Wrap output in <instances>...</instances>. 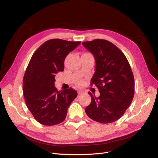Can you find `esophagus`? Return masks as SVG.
<instances>
[{"label":"esophagus","instance_id":"esophagus-1","mask_svg":"<svg viewBox=\"0 0 158 158\" xmlns=\"http://www.w3.org/2000/svg\"><path fill=\"white\" fill-rule=\"evenodd\" d=\"M84 92V91L83 90H78V94H83Z\"/></svg>","mask_w":158,"mask_h":158}]
</instances>
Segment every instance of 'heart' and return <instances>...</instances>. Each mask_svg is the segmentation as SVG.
<instances>
[{"mask_svg": "<svg viewBox=\"0 0 158 158\" xmlns=\"http://www.w3.org/2000/svg\"><path fill=\"white\" fill-rule=\"evenodd\" d=\"M82 83H83V82H82V80H79V81H78V82H77V84H78V85H82Z\"/></svg>", "mask_w": 158, "mask_h": 158, "instance_id": "obj_1", "label": "heart"}]
</instances>
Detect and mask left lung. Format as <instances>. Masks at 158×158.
<instances>
[{
  "label": "left lung",
  "mask_w": 158,
  "mask_h": 158,
  "mask_svg": "<svg viewBox=\"0 0 158 158\" xmlns=\"http://www.w3.org/2000/svg\"><path fill=\"white\" fill-rule=\"evenodd\" d=\"M82 45L94 55L95 72L91 85L98 87L100 95L88 94L92 102L85 111L92 120L111 123L120 118L132 101L135 78L125 55L111 42L97 39Z\"/></svg>",
  "instance_id": "left-lung-1"
}]
</instances>
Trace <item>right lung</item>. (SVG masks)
<instances>
[{
  "mask_svg": "<svg viewBox=\"0 0 158 158\" xmlns=\"http://www.w3.org/2000/svg\"><path fill=\"white\" fill-rule=\"evenodd\" d=\"M80 41L52 39L45 41L32 55L23 79L26 106L37 121L46 126L63 122L77 92L72 88L58 91L56 74L64 69V60Z\"/></svg>",
  "mask_w": 158,
  "mask_h": 158,
  "instance_id": "obj_1",
  "label": "right lung"
}]
</instances>
